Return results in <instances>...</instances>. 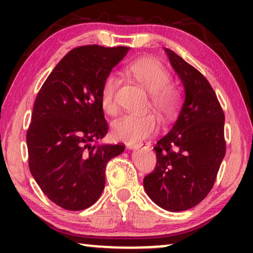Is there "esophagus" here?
Returning <instances> with one entry per match:
<instances>
[{"mask_svg":"<svg viewBox=\"0 0 253 253\" xmlns=\"http://www.w3.org/2000/svg\"><path fill=\"white\" fill-rule=\"evenodd\" d=\"M144 146V144L141 143H126V148H129V150H138V148H141Z\"/></svg>","mask_w":253,"mask_h":253,"instance_id":"34e87169","label":"esophagus"}]
</instances>
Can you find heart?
<instances>
[{
    "label": "heart",
    "mask_w": 253,
    "mask_h": 253,
    "mask_svg": "<svg viewBox=\"0 0 253 253\" xmlns=\"http://www.w3.org/2000/svg\"><path fill=\"white\" fill-rule=\"evenodd\" d=\"M129 72L141 87L150 93L151 106L161 120H168L174 115L179 106V94L170 83L168 71L153 58H141L130 65ZM120 85L115 75H109L103 82L101 106L105 113H116L115 94ZM158 123L151 113L127 114L115 120L112 126L113 136L119 140L134 143L144 139L157 130Z\"/></svg>",
    "instance_id": "1"
}]
</instances>
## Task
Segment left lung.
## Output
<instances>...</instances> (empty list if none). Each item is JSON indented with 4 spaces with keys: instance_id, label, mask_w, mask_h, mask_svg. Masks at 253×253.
<instances>
[{
    "instance_id": "obj_1",
    "label": "left lung",
    "mask_w": 253,
    "mask_h": 253,
    "mask_svg": "<svg viewBox=\"0 0 253 253\" xmlns=\"http://www.w3.org/2000/svg\"><path fill=\"white\" fill-rule=\"evenodd\" d=\"M184 88V102L171 130L155 145L157 166L144 178L152 202L169 212L198 205L212 189L226 154L224 115L200 72L165 48Z\"/></svg>"
}]
</instances>
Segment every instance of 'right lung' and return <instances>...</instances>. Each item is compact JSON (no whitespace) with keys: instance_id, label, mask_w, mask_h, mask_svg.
I'll return each mask as SVG.
<instances>
[{"instance_id":"obj_1","label":"right lung","mask_w":253,"mask_h":253,"mask_svg":"<svg viewBox=\"0 0 253 253\" xmlns=\"http://www.w3.org/2000/svg\"><path fill=\"white\" fill-rule=\"evenodd\" d=\"M129 47L83 46L56 64L38 93L26 134L30 171L51 202L68 211L92 206L105 188L106 165L123 145L99 143L108 132L103 82Z\"/></svg>"}]
</instances>
